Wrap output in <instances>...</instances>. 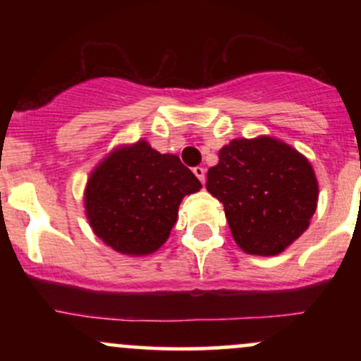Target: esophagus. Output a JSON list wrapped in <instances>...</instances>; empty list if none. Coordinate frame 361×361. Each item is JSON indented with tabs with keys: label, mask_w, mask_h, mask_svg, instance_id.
Here are the masks:
<instances>
[{
	"label": "esophagus",
	"mask_w": 361,
	"mask_h": 361,
	"mask_svg": "<svg viewBox=\"0 0 361 361\" xmlns=\"http://www.w3.org/2000/svg\"><path fill=\"white\" fill-rule=\"evenodd\" d=\"M193 173H195V176L200 180V183L204 185L205 183V169L202 166H197V168H193Z\"/></svg>",
	"instance_id": "1"
}]
</instances>
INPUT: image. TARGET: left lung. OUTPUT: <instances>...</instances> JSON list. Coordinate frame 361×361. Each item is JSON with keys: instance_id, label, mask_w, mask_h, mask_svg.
Segmentation results:
<instances>
[{"instance_id": "left-lung-1", "label": "left lung", "mask_w": 361, "mask_h": 361, "mask_svg": "<svg viewBox=\"0 0 361 361\" xmlns=\"http://www.w3.org/2000/svg\"><path fill=\"white\" fill-rule=\"evenodd\" d=\"M207 192L222 202L235 244L256 256H276L299 239L319 200L307 157L270 135L224 146L207 173Z\"/></svg>"}]
</instances>
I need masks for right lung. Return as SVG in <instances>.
<instances>
[{"mask_svg":"<svg viewBox=\"0 0 361 361\" xmlns=\"http://www.w3.org/2000/svg\"><path fill=\"white\" fill-rule=\"evenodd\" d=\"M202 183L175 154H161L146 139L122 144L94 166L86 181L85 214L111 250L147 256L169 238L178 207Z\"/></svg>","mask_w":361,"mask_h":361,"instance_id":"obj_1","label":"right lung"}]
</instances>
